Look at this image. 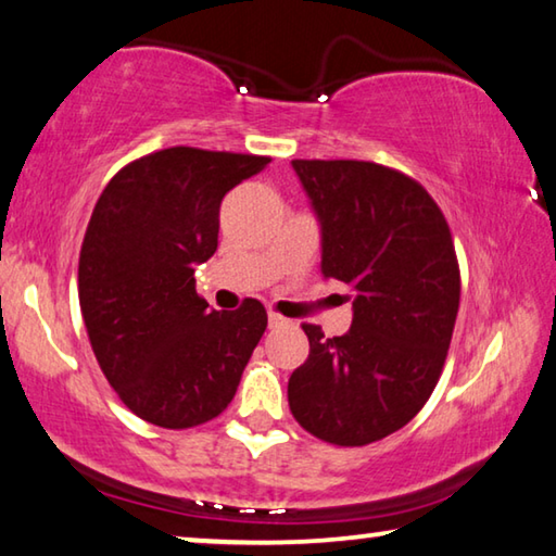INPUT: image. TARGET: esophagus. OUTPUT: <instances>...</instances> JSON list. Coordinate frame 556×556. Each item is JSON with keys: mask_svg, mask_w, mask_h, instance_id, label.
I'll return each instance as SVG.
<instances>
[{"mask_svg": "<svg viewBox=\"0 0 556 556\" xmlns=\"http://www.w3.org/2000/svg\"><path fill=\"white\" fill-rule=\"evenodd\" d=\"M268 325L270 327H283V325H288V320H286V317H280L278 313H268Z\"/></svg>", "mask_w": 556, "mask_h": 556, "instance_id": "esophagus-1", "label": "esophagus"}]
</instances>
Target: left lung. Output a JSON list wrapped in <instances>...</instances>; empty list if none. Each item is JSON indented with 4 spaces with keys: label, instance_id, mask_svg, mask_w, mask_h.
Returning a JSON list of instances; mask_svg holds the SVG:
<instances>
[{
    "label": "left lung",
    "instance_id": "1",
    "mask_svg": "<svg viewBox=\"0 0 556 556\" xmlns=\"http://www.w3.org/2000/svg\"><path fill=\"white\" fill-rule=\"evenodd\" d=\"M320 222L323 276L350 288L352 327L311 340L288 404L307 433L367 445L406 426L439 384L460 303L451 229L402 172L359 160H293Z\"/></svg>",
    "mask_w": 556,
    "mask_h": 556
}]
</instances>
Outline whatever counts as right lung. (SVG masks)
I'll return each mask as SVG.
<instances>
[{
  "label": "right lung",
  "instance_id": "right-lung-1",
  "mask_svg": "<svg viewBox=\"0 0 556 556\" xmlns=\"http://www.w3.org/2000/svg\"><path fill=\"white\" fill-rule=\"evenodd\" d=\"M270 157L169 148L108 181L78 261L90 348L121 402L162 429H192L231 404L268 325L258 300L212 311L194 266L214 256L226 192Z\"/></svg>",
  "mask_w": 556,
  "mask_h": 556
}]
</instances>
